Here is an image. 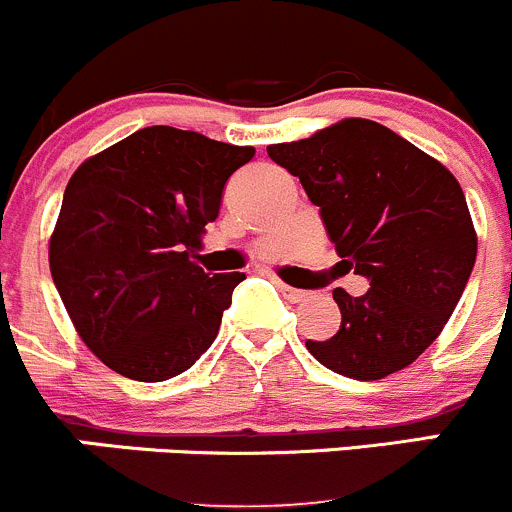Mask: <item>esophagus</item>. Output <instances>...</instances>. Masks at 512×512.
<instances>
[{
    "label": "esophagus",
    "mask_w": 512,
    "mask_h": 512,
    "mask_svg": "<svg viewBox=\"0 0 512 512\" xmlns=\"http://www.w3.org/2000/svg\"><path fill=\"white\" fill-rule=\"evenodd\" d=\"M278 288H281L283 296H286L288 301H293V303H301V301H306V298H308L306 291H301V288L288 286V283H283V281H278Z\"/></svg>",
    "instance_id": "esophagus-1"
}]
</instances>
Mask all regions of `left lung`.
Segmentation results:
<instances>
[{
  "mask_svg": "<svg viewBox=\"0 0 512 512\" xmlns=\"http://www.w3.org/2000/svg\"><path fill=\"white\" fill-rule=\"evenodd\" d=\"M266 151L321 209L341 266L371 281L363 296L333 291L341 328L306 341L311 356L356 381L411 366L448 323L478 254L455 176L371 119H343Z\"/></svg>",
  "mask_w": 512,
  "mask_h": 512,
  "instance_id": "left-lung-1",
  "label": "left lung"
}]
</instances>
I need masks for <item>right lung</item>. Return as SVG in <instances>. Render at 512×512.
<instances>
[{
	"mask_svg": "<svg viewBox=\"0 0 512 512\" xmlns=\"http://www.w3.org/2000/svg\"><path fill=\"white\" fill-rule=\"evenodd\" d=\"M254 146L146 126L86 159L64 191L49 239L54 286L104 366L159 383L214 343L244 273H206L194 258L221 194Z\"/></svg>",
	"mask_w": 512,
	"mask_h": 512,
	"instance_id": "1",
	"label": "right lung"
}]
</instances>
